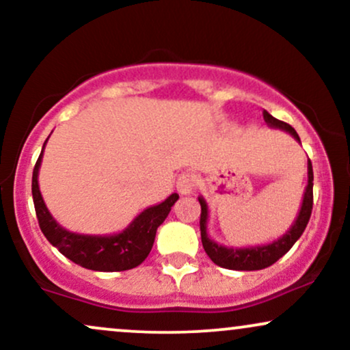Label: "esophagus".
<instances>
[{
  "label": "esophagus",
  "mask_w": 350,
  "mask_h": 350,
  "mask_svg": "<svg viewBox=\"0 0 350 350\" xmlns=\"http://www.w3.org/2000/svg\"><path fill=\"white\" fill-rule=\"evenodd\" d=\"M176 187H178L179 194L186 196L191 194L196 187V179L191 172H183V174L178 178V183H176Z\"/></svg>",
  "instance_id": "1"
}]
</instances>
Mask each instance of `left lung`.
<instances>
[{
    "label": "left lung",
    "instance_id": "1",
    "mask_svg": "<svg viewBox=\"0 0 350 350\" xmlns=\"http://www.w3.org/2000/svg\"><path fill=\"white\" fill-rule=\"evenodd\" d=\"M263 118L270 126L281 128V130L288 131L295 136L299 142V136L295 131V128L291 124L281 122V120L271 116L268 111H263ZM312 164L308 161V186L306 192H304L303 204H301V211L298 214V219L293 224V227L286 232V235H283L281 239L276 240L270 245H263V247H253V248H226L222 245H217L212 242L206 234V224H207V204L202 198H199L200 204V239H202V247L208 258L212 260L215 265L222 268H228V270H242V271H252V270H263V268L271 267L273 263H276L281 256L284 255L293 245L296 243V240L303 235L304 228H306L309 217L312 212Z\"/></svg>",
    "mask_w": 350,
    "mask_h": 350
}]
</instances>
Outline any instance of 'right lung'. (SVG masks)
Masks as SVG:
<instances>
[{"label":"right lung","instance_id":"right-lung-1","mask_svg":"<svg viewBox=\"0 0 350 350\" xmlns=\"http://www.w3.org/2000/svg\"><path fill=\"white\" fill-rule=\"evenodd\" d=\"M44 146H46V143H44ZM42 151L33 171V200L39 227H41L44 237L64 256H67L80 267L87 268V270L123 271L142 265L144 258L150 255L152 243H154L156 230L164 222L179 196L171 194L164 202L143 211L122 234L105 237L72 234L52 219L42 200L41 191H39L38 174Z\"/></svg>","mask_w":350,"mask_h":350}]
</instances>
